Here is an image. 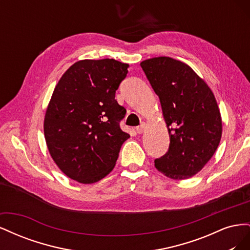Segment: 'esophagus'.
<instances>
[{
    "instance_id": "1",
    "label": "esophagus",
    "mask_w": 250,
    "mask_h": 250,
    "mask_svg": "<svg viewBox=\"0 0 250 250\" xmlns=\"http://www.w3.org/2000/svg\"><path fill=\"white\" fill-rule=\"evenodd\" d=\"M145 128H146V124L145 123H142L140 126H138L137 128H135V131H137L139 134L143 133L144 131H145Z\"/></svg>"
}]
</instances>
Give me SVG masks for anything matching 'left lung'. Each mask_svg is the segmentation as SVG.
Returning <instances> with one entry per match:
<instances>
[{
  "label": "left lung",
  "mask_w": 250,
  "mask_h": 250,
  "mask_svg": "<svg viewBox=\"0 0 250 250\" xmlns=\"http://www.w3.org/2000/svg\"><path fill=\"white\" fill-rule=\"evenodd\" d=\"M141 66L160 98L170 135L155 168L173 179L197 174L214 155L222 122L213 92L188 64L170 57L144 60Z\"/></svg>",
  "instance_id": "obj_1"
}]
</instances>
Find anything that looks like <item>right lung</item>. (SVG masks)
Here are the masks:
<instances>
[{
    "instance_id": "obj_1",
    "label": "right lung",
    "mask_w": 250,
    "mask_h": 250,
    "mask_svg": "<svg viewBox=\"0 0 250 250\" xmlns=\"http://www.w3.org/2000/svg\"><path fill=\"white\" fill-rule=\"evenodd\" d=\"M127 67L115 59L81 60L53 92L43 123L49 152L66 176L81 184L106 176L130 137L120 127L126 109L115 99Z\"/></svg>"
}]
</instances>
